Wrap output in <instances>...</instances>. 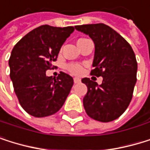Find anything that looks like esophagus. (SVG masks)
Returning <instances> with one entry per match:
<instances>
[{
	"label": "esophagus",
	"instance_id": "esophagus-1",
	"mask_svg": "<svg viewBox=\"0 0 150 150\" xmlns=\"http://www.w3.org/2000/svg\"><path fill=\"white\" fill-rule=\"evenodd\" d=\"M73 80H74V83H79V82L81 81V79L79 78H78V77H75L73 79Z\"/></svg>",
	"mask_w": 150,
	"mask_h": 150
}]
</instances>
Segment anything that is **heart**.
I'll list each match as a JSON object with an SVG mask.
<instances>
[{
	"label": "heart",
	"mask_w": 150,
	"mask_h": 150,
	"mask_svg": "<svg viewBox=\"0 0 150 150\" xmlns=\"http://www.w3.org/2000/svg\"><path fill=\"white\" fill-rule=\"evenodd\" d=\"M66 68L70 71V73L74 74V75L80 74L82 72V71H83V69H82V66H80L78 63H69L68 65H67Z\"/></svg>",
	"instance_id": "b5f03b06"
}]
</instances>
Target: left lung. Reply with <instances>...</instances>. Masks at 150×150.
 <instances>
[{
  "mask_svg": "<svg viewBox=\"0 0 150 150\" xmlns=\"http://www.w3.org/2000/svg\"><path fill=\"white\" fill-rule=\"evenodd\" d=\"M75 28L93 40L91 75L103 77L100 85L88 78L81 79L88 87L83 98L85 111L94 120L114 121L124 113L132 100L137 81L135 54L120 34L103 23L75 26Z\"/></svg>",
  "mask_w": 150,
  "mask_h": 150,
  "instance_id": "1",
  "label": "left lung"
}]
</instances>
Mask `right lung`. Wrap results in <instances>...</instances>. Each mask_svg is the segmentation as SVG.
I'll list each match as a JSON object with an SVG mask.
<instances>
[{
  "mask_svg": "<svg viewBox=\"0 0 150 150\" xmlns=\"http://www.w3.org/2000/svg\"><path fill=\"white\" fill-rule=\"evenodd\" d=\"M73 31V27L44 25L22 37L11 51L9 66L14 91L22 108L32 116L55 114L70 94L72 77L60 72L54 79L45 71L53 67L62 45Z\"/></svg>",
  "mask_w": 150,
  "mask_h": 150,
  "instance_id": "1",
  "label": "right lung"
}]
</instances>
